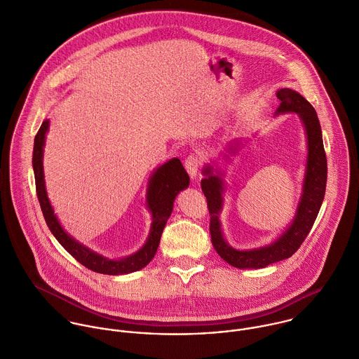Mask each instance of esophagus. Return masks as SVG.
Listing matches in <instances>:
<instances>
[{
  "mask_svg": "<svg viewBox=\"0 0 359 359\" xmlns=\"http://www.w3.org/2000/svg\"><path fill=\"white\" fill-rule=\"evenodd\" d=\"M201 163H203V158H201V155L197 154V152H193V154H190V155L186 158L184 165H186V169H187V172H189V175H190L191 177H196V176H197V173H198V170H200V168H201Z\"/></svg>",
  "mask_w": 359,
  "mask_h": 359,
  "instance_id": "34e87169",
  "label": "esophagus"
}]
</instances>
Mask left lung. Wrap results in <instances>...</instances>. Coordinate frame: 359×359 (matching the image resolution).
Instances as JSON below:
<instances>
[{
    "label": "left lung",
    "mask_w": 359,
    "mask_h": 359,
    "mask_svg": "<svg viewBox=\"0 0 359 359\" xmlns=\"http://www.w3.org/2000/svg\"><path fill=\"white\" fill-rule=\"evenodd\" d=\"M281 100L277 113H298L305 124L308 134V166L304 183V194L294 224L287 232L270 246L255 250H235L222 238L218 214L222 207V180L212 175V168H204L205 179L201 180V189L207 197L210 212L211 242L217 253L231 266L238 269H263L269 264L291 257L309 235L318 214L320 211L327 183V158L323 147L320 123L315 107L298 92L284 88L277 92ZM236 145V144H235ZM233 151V145L229 148Z\"/></svg>",
    "instance_id": "8db88e82"
}]
</instances>
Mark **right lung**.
I'll return each instance as SVG.
<instances>
[{
	"mask_svg": "<svg viewBox=\"0 0 359 359\" xmlns=\"http://www.w3.org/2000/svg\"><path fill=\"white\" fill-rule=\"evenodd\" d=\"M47 128H48V120H44L34 137L32 163H33V172H34L37 198L40 203L43 217L51 233L74 259H76L82 266H85L86 269L95 273L118 276V274L133 273L145 267L156 253L163 228L172 214L173 201L177 193L186 189L190 183V177L186 169L183 168L180 159L173 158L165 165H162L161 168H158L149 182L147 201L152 212V228L144 248L127 259L109 260L93 253L92 250L82 246L81 243L75 242L69 235L64 232V229L61 228V225L58 224L54 215V211L50 205V201L47 198L46 189H44V175H43V162H41L44 137H46Z\"/></svg>",
	"mask_w": 359,
	"mask_h": 359,
	"instance_id": "right-lung-1",
	"label": "right lung"
}]
</instances>
